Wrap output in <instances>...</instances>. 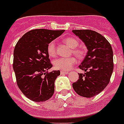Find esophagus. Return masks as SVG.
Listing matches in <instances>:
<instances>
[{"mask_svg":"<svg viewBox=\"0 0 124 124\" xmlns=\"http://www.w3.org/2000/svg\"><path fill=\"white\" fill-rule=\"evenodd\" d=\"M69 73L68 71H60V74H67Z\"/></svg>","mask_w":124,"mask_h":124,"instance_id":"obj_1","label":"esophagus"}]
</instances>
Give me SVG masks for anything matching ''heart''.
Returning a JSON list of instances; mask_svg holds the SVG:
<instances>
[{
    "instance_id": "heart-1",
    "label": "heart",
    "mask_w": 124,
    "mask_h": 124,
    "mask_svg": "<svg viewBox=\"0 0 124 124\" xmlns=\"http://www.w3.org/2000/svg\"><path fill=\"white\" fill-rule=\"evenodd\" d=\"M64 43L69 47L72 48V53L76 57H81L83 55V52L80 49L76 48L79 45V41L76 39L72 37H67L64 40ZM47 52L50 57H54L56 54V46L55 41H51L47 46ZM76 62V59L73 57H59L55 59L53 62L54 66L56 69L68 71Z\"/></svg>"
}]
</instances>
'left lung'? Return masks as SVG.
Here are the masks:
<instances>
[{
  "mask_svg": "<svg viewBox=\"0 0 124 124\" xmlns=\"http://www.w3.org/2000/svg\"><path fill=\"white\" fill-rule=\"evenodd\" d=\"M83 41L88 52L79 65L85 74L72 83L74 91L83 97H92L101 92L109 82L113 71V53L104 37L91 30H72Z\"/></svg>",
  "mask_w": 124,
  "mask_h": 124,
  "instance_id": "1",
  "label": "left lung"
}]
</instances>
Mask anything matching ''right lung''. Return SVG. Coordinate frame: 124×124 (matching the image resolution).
Returning a JSON list of instances; mask_svg holds the SVG:
<instances>
[{
    "label": "right lung",
    "instance_id": "add662e5",
    "mask_svg": "<svg viewBox=\"0 0 124 124\" xmlns=\"http://www.w3.org/2000/svg\"><path fill=\"white\" fill-rule=\"evenodd\" d=\"M64 31L32 30L24 34L15 46L13 69L17 85L22 93L33 101H47L54 93L55 81L60 72H48L52 65L47 46Z\"/></svg>",
    "mask_w": 124,
    "mask_h": 124
}]
</instances>
